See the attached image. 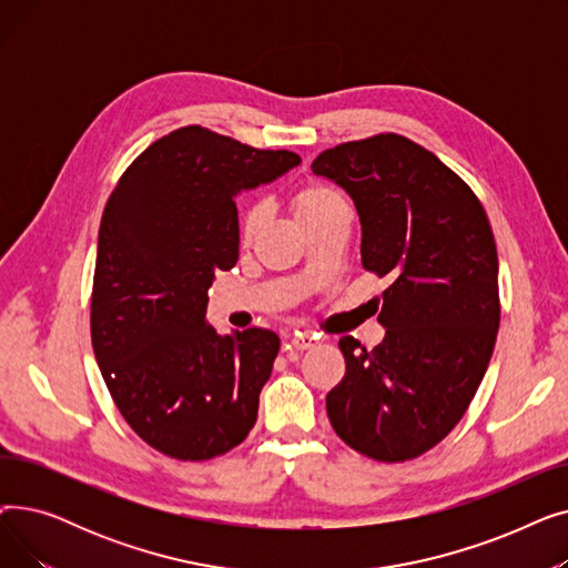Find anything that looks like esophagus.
<instances>
[{
    "label": "esophagus",
    "instance_id": "1",
    "mask_svg": "<svg viewBox=\"0 0 568 568\" xmlns=\"http://www.w3.org/2000/svg\"><path fill=\"white\" fill-rule=\"evenodd\" d=\"M320 343V338L315 336V334H311V332H294L292 336H290V345L294 347V349H311V347H315Z\"/></svg>",
    "mask_w": 568,
    "mask_h": 568
}]
</instances>
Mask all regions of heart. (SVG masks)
<instances>
[{
    "label": "heart",
    "instance_id": "1",
    "mask_svg": "<svg viewBox=\"0 0 568 568\" xmlns=\"http://www.w3.org/2000/svg\"><path fill=\"white\" fill-rule=\"evenodd\" d=\"M345 200L338 191L324 186V184H306L292 197V212L300 225H306L322 214L332 212L336 206H343ZM266 221V209L262 202H248L242 209V216H239V239L242 244H251L253 239L260 234Z\"/></svg>",
    "mask_w": 568,
    "mask_h": 568
}]
</instances>
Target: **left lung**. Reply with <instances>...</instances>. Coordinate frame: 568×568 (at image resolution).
<instances>
[{
  "label": "left lung",
  "mask_w": 568,
  "mask_h": 568,
  "mask_svg": "<svg viewBox=\"0 0 568 568\" xmlns=\"http://www.w3.org/2000/svg\"><path fill=\"white\" fill-rule=\"evenodd\" d=\"M313 172L349 193L362 264L392 281L377 315L384 341L373 349L338 341L345 377L326 394V414L354 452L405 463L456 428L490 364L499 329L493 227L463 179L398 133L326 149Z\"/></svg>",
  "instance_id": "left-lung-1"
}]
</instances>
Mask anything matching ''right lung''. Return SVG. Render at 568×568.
I'll use <instances>...</instances> for the list:
<instances>
[{"mask_svg":"<svg viewBox=\"0 0 568 568\" xmlns=\"http://www.w3.org/2000/svg\"><path fill=\"white\" fill-rule=\"evenodd\" d=\"M300 163L184 126L144 149L103 209L94 354L126 424L170 458H216L255 426L281 341L260 326L221 336L204 322L206 290L239 257L234 195Z\"/></svg>","mask_w":568,"mask_h":568,"instance_id":"right-lung-1","label":"right lung"}]
</instances>
